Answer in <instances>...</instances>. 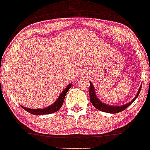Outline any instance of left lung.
Returning a JSON list of instances; mask_svg holds the SVG:
<instances>
[{"label":"left lung","instance_id":"8db88e82","mask_svg":"<svg viewBox=\"0 0 150 150\" xmlns=\"http://www.w3.org/2000/svg\"><path fill=\"white\" fill-rule=\"evenodd\" d=\"M90 83V86H89V99H90V101L92 103V104L96 107L97 110H100V111L104 112L107 113H112V114H115V113L120 112L124 111L125 109H127V107L129 106V105L132 104L133 103L134 100L138 98V95L140 93V91H141V86H140L139 89H138V92H137L136 96H135L133 99L130 102H129L128 103H126L124 105H121V106H111V105L107 104V103H104L100 100V99L97 97L96 93V91H95L94 86L92 85V82H89Z\"/></svg>","mask_w":150,"mask_h":150}]
</instances>
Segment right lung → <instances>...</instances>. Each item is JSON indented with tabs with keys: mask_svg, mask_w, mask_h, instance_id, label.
I'll use <instances>...</instances> for the list:
<instances>
[{
	"mask_svg": "<svg viewBox=\"0 0 150 150\" xmlns=\"http://www.w3.org/2000/svg\"><path fill=\"white\" fill-rule=\"evenodd\" d=\"M72 85V83H69L68 86H67V87L62 91V92L61 93L59 97H58V99L54 101V103H53L52 104L49 106V107H46V108L30 109V108H26V107H22L21 106L22 108H23V110H26V111H27L28 112L31 113V114H33V115H47V114H51V113L55 112L58 111V110L61 109V106H62L63 103H64V98H65L66 95H67L69 89L71 88Z\"/></svg>",
	"mask_w": 150,
	"mask_h": 150,
	"instance_id": "add662e5",
	"label": "right lung"
}]
</instances>
